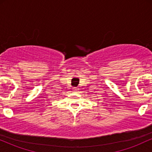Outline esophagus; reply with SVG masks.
Segmentation results:
<instances>
[{"label":"esophagus","instance_id":"1","mask_svg":"<svg viewBox=\"0 0 152 152\" xmlns=\"http://www.w3.org/2000/svg\"><path fill=\"white\" fill-rule=\"evenodd\" d=\"M78 90L79 89H78L77 87H74V88H73V91H74V92H78Z\"/></svg>","mask_w":152,"mask_h":152}]
</instances>
